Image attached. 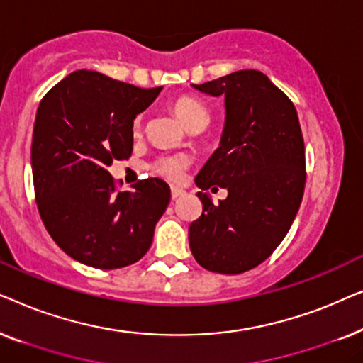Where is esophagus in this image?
Here are the masks:
<instances>
[{"mask_svg":"<svg viewBox=\"0 0 363 363\" xmlns=\"http://www.w3.org/2000/svg\"><path fill=\"white\" fill-rule=\"evenodd\" d=\"M185 195V190H182V188H172V200H177V198H180Z\"/></svg>","mask_w":363,"mask_h":363,"instance_id":"esophagus-1","label":"esophagus"}]
</instances>
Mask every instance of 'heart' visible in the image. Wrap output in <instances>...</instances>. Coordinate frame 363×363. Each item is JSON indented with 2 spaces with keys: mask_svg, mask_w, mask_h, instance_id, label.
Instances as JSON below:
<instances>
[{
  "mask_svg": "<svg viewBox=\"0 0 363 363\" xmlns=\"http://www.w3.org/2000/svg\"><path fill=\"white\" fill-rule=\"evenodd\" d=\"M172 107L173 111H175L177 117L180 118L182 123L186 128H191L193 125H198V123L210 121L206 107L198 101H195L193 97H186V96L178 97L173 101ZM133 130H135V133L140 132V123L137 122L135 127H133ZM185 167H186V162L185 158L182 157H162L153 163V170H155L158 175L165 177L167 180H172V182L180 180L183 172H185Z\"/></svg>",
  "mask_w": 363,
  "mask_h": 363,
  "instance_id": "b5f03b06",
  "label": "heart"
}]
</instances>
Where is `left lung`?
Returning <instances> with one entry per match:
<instances>
[{
	"label": "left lung",
	"instance_id": "obj_1",
	"mask_svg": "<svg viewBox=\"0 0 363 363\" xmlns=\"http://www.w3.org/2000/svg\"><path fill=\"white\" fill-rule=\"evenodd\" d=\"M196 91L225 97L220 147L198 172L203 213L188 228L190 250L205 269L241 274L271 256L299 211L306 152L294 104L261 71L223 76ZM225 187L215 206L206 189Z\"/></svg>",
	"mask_w": 363,
	"mask_h": 363
}]
</instances>
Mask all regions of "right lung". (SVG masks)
<instances>
[{
	"mask_svg": "<svg viewBox=\"0 0 363 363\" xmlns=\"http://www.w3.org/2000/svg\"><path fill=\"white\" fill-rule=\"evenodd\" d=\"M160 91L82 69L39 104L31 145L39 215L56 245L82 264L125 267L152 245L170 186L147 178L117 191L108 167L132 155L133 121Z\"/></svg>",
	"mask_w": 363,
	"mask_h": 363,
	"instance_id": "right-lung-1",
	"label": "right lung"
}]
</instances>
